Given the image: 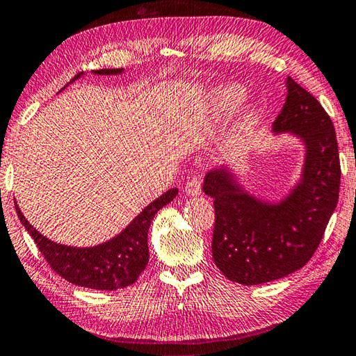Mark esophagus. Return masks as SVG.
I'll return each instance as SVG.
<instances>
[{"instance_id":"34e87169","label":"esophagus","mask_w":356,"mask_h":356,"mask_svg":"<svg viewBox=\"0 0 356 356\" xmlns=\"http://www.w3.org/2000/svg\"><path fill=\"white\" fill-rule=\"evenodd\" d=\"M185 191H186V194H190V196H200V194H202L200 179L197 176H194V177L188 180V184L185 186Z\"/></svg>"}]
</instances>
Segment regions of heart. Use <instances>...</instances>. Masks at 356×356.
I'll use <instances>...</instances> for the list:
<instances>
[{"mask_svg":"<svg viewBox=\"0 0 356 356\" xmlns=\"http://www.w3.org/2000/svg\"><path fill=\"white\" fill-rule=\"evenodd\" d=\"M245 99V92L239 85H224L214 89L213 92V109L218 117L227 118L234 114V111L241 106ZM256 120V113L250 111L243 117L245 123H253Z\"/></svg>","mask_w":356,"mask_h":356,"instance_id":"b5f03b06","label":"heart"}]
</instances>
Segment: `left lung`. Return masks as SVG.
Segmentation results:
<instances>
[{"mask_svg":"<svg viewBox=\"0 0 356 356\" xmlns=\"http://www.w3.org/2000/svg\"><path fill=\"white\" fill-rule=\"evenodd\" d=\"M273 131H291L307 145L301 184L280 205L241 193L224 170L208 172L204 182L205 194L214 199V264L229 281L243 285L271 282L302 268L338 204L335 128L321 103L291 76Z\"/></svg>","mask_w":356,"mask_h":356,"instance_id":"8db88e82","label":"left lung"}]
</instances>
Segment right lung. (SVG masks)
I'll use <instances>...</instances> for the list:
<instances>
[{
    "label": "right lung",
    "mask_w": 356,
    "mask_h": 356,
    "mask_svg": "<svg viewBox=\"0 0 356 356\" xmlns=\"http://www.w3.org/2000/svg\"><path fill=\"white\" fill-rule=\"evenodd\" d=\"M99 75L120 74L122 69H99ZM76 74L75 79H79ZM177 188L162 194L131 222V224L106 243L92 248L66 247L46 239L35 229L17 208V214L27 233L37 243L40 253L55 273L75 285L94 290H117L134 284L149 261L148 229L156 213L176 197Z\"/></svg>",
    "instance_id": "right-lung-1"
}]
</instances>
